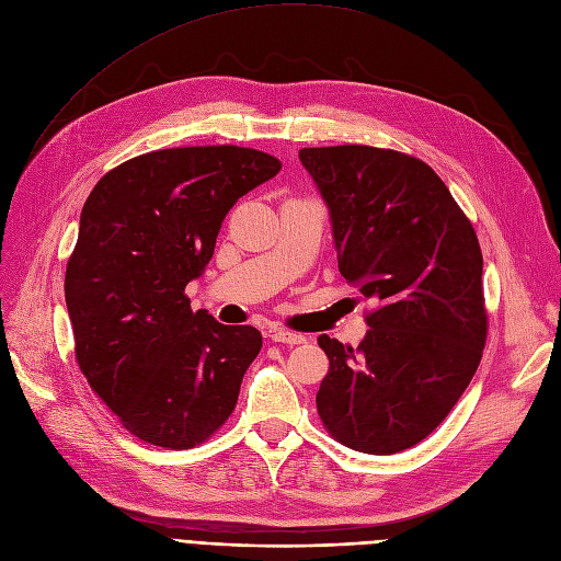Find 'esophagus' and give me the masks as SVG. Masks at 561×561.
I'll return each mask as SVG.
<instances>
[{
	"instance_id": "1",
	"label": "esophagus",
	"mask_w": 561,
	"mask_h": 561,
	"mask_svg": "<svg viewBox=\"0 0 561 561\" xmlns=\"http://www.w3.org/2000/svg\"><path fill=\"white\" fill-rule=\"evenodd\" d=\"M270 340L279 342V344L294 346V344H302V342H305V335L291 333V330H286V328H273V330H270Z\"/></svg>"
}]
</instances>
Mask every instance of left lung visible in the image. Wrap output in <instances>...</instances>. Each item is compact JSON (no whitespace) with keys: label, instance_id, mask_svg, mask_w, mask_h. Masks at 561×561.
Here are the masks:
<instances>
[{"label":"left lung","instance_id":"1","mask_svg":"<svg viewBox=\"0 0 561 561\" xmlns=\"http://www.w3.org/2000/svg\"><path fill=\"white\" fill-rule=\"evenodd\" d=\"M300 161L328 203L342 277L375 300L358 348L328 335L317 392L340 444L392 455L423 442L460 400L488 337L479 238L444 180L416 157L335 145Z\"/></svg>","mask_w":561,"mask_h":561}]
</instances>
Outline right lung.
<instances>
[{
    "instance_id": "obj_1",
    "label": "right lung",
    "mask_w": 561,
    "mask_h": 561,
    "mask_svg": "<svg viewBox=\"0 0 561 561\" xmlns=\"http://www.w3.org/2000/svg\"><path fill=\"white\" fill-rule=\"evenodd\" d=\"M279 169L238 145L157 150L108 171L82 205L65 277L76 360L140 442L194 448L233 413L261 333L192 312L184 286L210 263L226 213Z\"/></svg>"
}]
</instances>
